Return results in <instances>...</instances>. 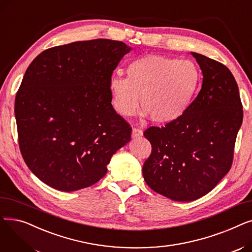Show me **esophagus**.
I'll list each match as a JSON object with an SVG mask.
<instances>
[{"label":"esophagus","instance_id":"1","mask_svg":"<svg viewBox=\"0 0 252 252\" xmlns=\"http://www.w3.org/2000/svg\"><path fill=\"white\" fill-rule=\"evenodd\" d=\"M131 136L133 138H140L143 136V130L140 127H134L131 130Z\"/></svg>","mask_w":252,"mask_h":252}]
</instances>
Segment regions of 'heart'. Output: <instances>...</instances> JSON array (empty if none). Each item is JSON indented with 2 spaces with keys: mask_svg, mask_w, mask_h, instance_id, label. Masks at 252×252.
<instances>
[{
  "mask_svg": "<svg viewBox=\"0 0 252 252\" xmlns=\"http://www.w3.org/2000/svg\"><path fill=\"white\" fill-rule=\"evenodd\" d=\"M202 73L191 60L147 55L131 61L126 77L115 74L109 88L117 112L135 115L141 106L153 122L168 124L188 111L200 84Z\"/></svg>",
  "mask_w": 252,
  "mask_h": 252,
  "instance_id": "b5f03b06",
  "label": "heart"
}]
</instances>
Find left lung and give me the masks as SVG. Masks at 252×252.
<instances>
[{"label":"left lung","instance_id":"1","mask_svg":"<svg viewBox=\"0 0 252 252\" xmlns=\"http://www.w3.org/2000/svg\"><path fill=\"white\" fill-rule=\"evenodd\" d=\"M203 74L202 87L188 111L164 126L144 131L152 151L143 177L158 194L193 201L213 190L232 166L243 121L239 90L222 63L192 52Z\"/></svg>","mask_w":252,"mask_h":252}]
</instances>
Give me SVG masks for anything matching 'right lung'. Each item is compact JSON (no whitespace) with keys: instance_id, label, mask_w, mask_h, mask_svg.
Masks as SVG:
<instances>
[{"instance_id":"1","label":"right lung","mask_w":252,"mask_h":252,"mask_svg":"<svg viewBox=\"0 0 252 252\" xmlns=\"http://www.w3.org/2000/svg\"><path fill=\"white\" fill-rule=\"evenodd\" d=\"M130 47L97 38L53 47L25 71L15 98L19 148L48 186L71 192L96 184L131 127L112 107L109 82Z\"/></svg>"}]
</instances>
